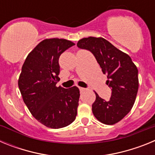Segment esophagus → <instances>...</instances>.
Listing matches in <instances>:
<instances>
[{
    "label": "esophagus",
    "mask_w": 155,
    "mask_h": 155,
    "mask_svg": "<svg viewBox=\"0 0 155 155\" xmlns=\"http://www.w3.org/2000/svg\"><path fill=\"white\" fill-rule=\"evenodd\" d=\"M79 89H80L81 91H83L85 90V88H84V87H79Z\"/></svg>",
    "instance_id": "obj_1"
}]
</instances>
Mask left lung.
<instances>
[{
  "mask_svg": "<svg viewBox=\"0 0 155 155\" xmlns=\"http://www.w3.org/2000/svg\"><path fill=\"white\" fill-rule=\"evenodd\" d=\"M77 46L89 50L94 55L103 74L107 75L106 84L112 90L109 101L100 98L95 93L93 114L104 124L118 123L130 113L136 100L139 86L136 65L130 56L102 37L83 38Z\"/></svg>",
  "mask_w": 155,
  "mask_h": 155,
  "instance_id": "left-lung-1",
  "label": "left lung"
}]
</instances>
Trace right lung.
<instances>
[{"instance_id": "1", "label": "right lung", "mask_w": 155, "mask_h": 155, "mask_svg": "<svg viewBox=\"0 0 155 155\" xmlns=\"http://www.w3.org/2000/svg\"><path fill=\"white\" fill-rule=\"evenodd\" d=\"M74 45L64 39L42 40L27 56L19 76V90L28 110L39 123L52 129L67 127L76 118L78 87L56 86L60 80V56Z\"/></svg>"}]
</instances>
